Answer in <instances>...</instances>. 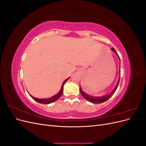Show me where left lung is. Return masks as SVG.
I'll use <instances>...</instances> for the list:
<instances>
[{"instance_id": "left-lung-1", "label": "left lung", "mask_w": 146, "mask_h": 146, "mask_svg": "<svg viewBox=\"0 0 146 146\" xmlns=\"http://www.w3.org/2000/svg\"><path fill=\"white\" fill-rule=\"evenodd\" d=\"M111 50L115 53V54L118 56V57L119 58V56L117 54V53L116 52V51L115 50V49H114V48H112ZM119 60H120V58H119ZM119 80H120V77H119V80L116 84V85L115 86V88H114V90L111 92V93H110L108 94H107L105 96H102L100 97V98H99V97H93V96H90L88 94H86V93H85L82 90L81 87L80 86V93L82 95V96L84 98H85L86 100H87L88 101L90 102L91 103H93V104H101V103H103L104 102L107 101L108 99H110L111 97L112 96V95L114 93V92L116 91V90H117V88L118 86V85H119Z\"/></svg>"}]
</instances>
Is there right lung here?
<instances>
[{
    "label": "right lung",
    "instance_id": "1",
    "mask_svg": "<svg viewBox=\"0 0 146 146\" xmlns=\"http://www.w3.org/2000/svg\"><path fill=\"white\" fill-rule=\"evenodd\" d=\"M69 79L67 78L66 79V80L64 81L63 83L62 84V86H61V90L60 91H59V92L58 94H56V95L54 96L53 97H52V98H48V99H38V98H34V97L30 96L32 98L35 100H36V102H38L39 103H41V104H51L52 102H54L56 101V100H58L60 97L61 96V95H62L63 92V86L65 84V83L68 81V80Z\"/></svg>",
    "mask_w": 146,
    "mask_h": 146
}]
</instances>
